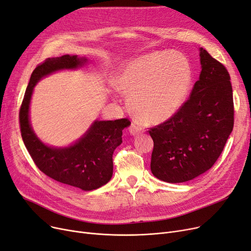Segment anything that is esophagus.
I'll return each instance as SVG.
<instances>
[{
  "instance_id": "esophagus-1",
  "label": "esophagus",
  "mask_w": 251,
  "mask_h": 251,
  "mask_svg": "<svg viewBox=\"0 0 251 251\" xmlns=\"http://www.w3.org/2000/svg\"><path fill=\"white\" fill-rule=\"evenodd\" d=\"M143 132H144V129H143V127L139 124L134 122V123H132V125H130V126H129V133L132 134L133 136H137V135H139V134H141Z\"/></svg>"
}]
</instances>
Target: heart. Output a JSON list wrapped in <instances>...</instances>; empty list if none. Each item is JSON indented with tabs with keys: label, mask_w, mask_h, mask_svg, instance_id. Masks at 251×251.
<instances>
[{
	"label": "heart",
	"mask_w": 251,
	"mask_h": 251,
	"mask_svg": "<svg viewBox=\"0 0 251 251\" xmlns=\"http://www.w3.org/2000/svg\"><path fill=\"white\" fill-rule=\"evenodd\" d=\"M192 80L187 59L178 53L157 52L134 59L116 77V87L128 96V108L146 124H161L185 103Z\"/></svg>",
	"instance_id": "obj_1"
}]
</instances>
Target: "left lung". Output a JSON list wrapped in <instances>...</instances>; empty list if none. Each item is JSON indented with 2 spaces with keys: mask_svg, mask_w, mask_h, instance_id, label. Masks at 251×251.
Returning <instances> with one entry per match:
<instances>
[{
  "mask_svg": "<svg viewBox=\"0 0 251 251\" xmlns=\"http://www.w3.org/2000/svg\"><path fill=\"white\" fill-rule=\"evenodd\" d=\"M201 73L189 99L173 117L151 127V172L159 180L183 183L208 171L234 126V102L226 68L200 48Z\"/></svg>",
  "mask_w": 251,
  "mask_h": 251,
  "instance_id": "8db88e82",
  "label": "left lung"
}]
</instances>
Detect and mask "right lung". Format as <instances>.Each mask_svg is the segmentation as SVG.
<instances>
[{"instance_id": "1", "label": "right lung", "mask_w": 251, "mask_h": 251, "mask_svg": "<svg viewBox=\"0 0 251 251\" xmlns=\"http://www.w3.org/2000/svg\"><path fill=\"white\" fill-rule=\"evenodd\" d=\"M87 58L63 55L48 58L32 71L19 110L21 137L30 156L41 172L53 180L83 191L98 189L110 181L113 173L112 155L123 142V129L130 125L127 118L96 121L74 145L54 148L35 136L29 123V103L33 88L42 77L61 69H74Z\"/></svg>"}]
</instances>
